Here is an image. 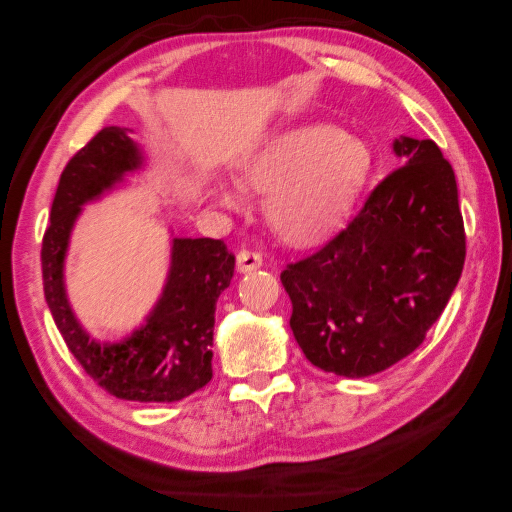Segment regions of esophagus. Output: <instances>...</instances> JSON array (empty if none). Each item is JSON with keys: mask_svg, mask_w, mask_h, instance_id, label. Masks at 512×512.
Returning a JSON list of instances; mask_svg holds the SVG:
<instances>
[{"mask_svg": "<svg viewBox=\"0 0 512 512\" xmlns=\"http://www.w3.org/2000/svg\"><path fill=\"white\" fill-rule=\"evenodd\" d=\"M236 265H238V272H242V274L254 272L263 265V256L254 254V251H249V249H240L236 256Z\"/></svg>", "mask_w": 512, "mask_h": 512, "instance_id": "1", "label": "esophagus"}]
</instances>
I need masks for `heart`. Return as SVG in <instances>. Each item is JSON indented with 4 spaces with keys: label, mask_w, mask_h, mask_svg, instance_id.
<instances>
[{
    "label": "heart",
    "mask_w": 512,
    "mask_h": 512,
    "mask_svg": "<svg viewBox=\"0 0 512 512\" xmlns=\"http://www.w3.org/2000/svg\"><path fill=\"white\" fill-rule=\"evenodd\" d=\"M370 149L329 124H304L263 142L238 172L242 190L267 195L265 217L290 245H311L338 226L370 174ZM229 208L242 206L238 188H217Z\"/></svg>",
    "instance_id": "1"
}]
</instances>
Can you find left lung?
Listing matches in <instances>:
<instances>
[{"mask_svg": "<svg viewBox=\"0 0 512 512\" xmlns=\"http://www.w3.org/2000/svg\"><path fill=\"white\" fill-rule=\"evenodd\" d=\"M392 170L338 236L290 263V329L315 367L349 379L422 345L465 265L454 170L433 140H395Z\"/></svg>", "mask_w": 512, "mask_h": 512, "instance_id": "obj_1", "label": "left lung"}]
</instances>
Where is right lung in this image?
<instances>
[{
	"label": "right lung",
	"instance_id": "obj_1",
	"mask_svg": "<svg viewBox=\"0 0 512 512\" xmlns=\"http://www.w3.org/2000/svg\"><path fill=\"white\" fill-rule=\"evenodd\" d=\"M142 165L127 129L106 127L79 149L58 181L43 238V286L49 311L67 349L108 395L170 404L192 395L213 376V324L217 297L229 288L236 256L222 240L174 238L172 263L161 299L147 324L106 345L81 329L67 304L63 263L81 206L111 190Z\"/></svg>",
	"mask_w": 512,
	"mask_h": 512
}]
</instances>
